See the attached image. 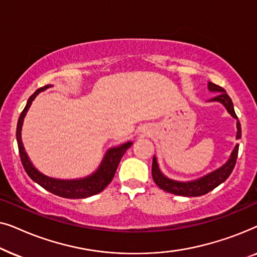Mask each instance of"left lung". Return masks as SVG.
I'll list each match as a JSON object with an SVG mask.
<instances>
[{"mask_svg": "<svg viewBox=\"0 0 257 257\" xmlns=\"http://www.w3.org/2000/svg\"><path fill=\"white\" fill-rule=\"evenodd\" d=\"M208 90L212 92H217V96L214 97L209 101H219L227 108L228 113L233 118L237 120L236 122V139L241 138V124L238 121L237 115L234 111V105L231 101L230 97L226 93V90L222 87L216 85V84L208 82ZM237 153H238V145L235 146L233 152L230 154V158L223 166H221L217 170L210 172L209 174L205 175V177L196 179V180L188 181V182H181V181H175L172 179H168L167 177L161 173L159 165L157 163V158L153 157V163H152V177L153 180L158 185V187L166 191L168 193L175 195H181V196H200L205 195L207 193L213 191L214 188L222 184L223 181H226L228 177H229L231 172H233L235 164H236L237 159Z\"/></svg>", "mask_w": 257, "mask_h": 257, "instance_id": "obj_1", "label": "left lung"}]
</instances>
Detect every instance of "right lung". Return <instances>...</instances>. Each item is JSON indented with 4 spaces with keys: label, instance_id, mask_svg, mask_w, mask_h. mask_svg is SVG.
Here are the masks:
<instances>
[{
    "label": "right lung",
    "instance_id": "right-lung-1",
    "mask_svg": "<svg viewBox=\"0 0 257 257\" xmlns=\"http://www.w3.org/2000/svg\"><path fill=\"white\" fill-rule=\"evenodd\" d=\"M49 86L51 85H45L43 87H41V89L35 91L34 94H31L29 99L27 101L26 107H24V110L20 115L19 122H17L16 139L17 145H19L21 161H22L24 170H26L27 174L29 175L35 182H37L38 185L52 193V194L62 196V198L84 199L89 198V196H92L94 194H98V193L103 191V189L112 181V179H113L115 174V171H117L118 165L120 163V159L122 156H124L126 150H127L128 147H131L132 143L128 142L126 144H122L120 146L113 147V149L108 150L106 154H105V157L103 158L100 166L98 167V170L94 172L93 174H91L86 178L75 179V180H61V179H54L42 174L40 171H37L36 168L34 167V165L31 164V161L27 156L26 151H24L22 139H21V130H22L23 119L26 117L27 112L29 110L33 100L36 98L38 93L47 90Z\"/></svg>",
    "mask_w": 257,
    "mask_h": 257
}]
</instances>
